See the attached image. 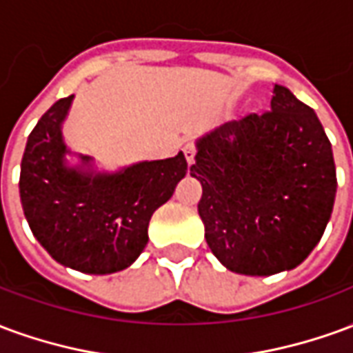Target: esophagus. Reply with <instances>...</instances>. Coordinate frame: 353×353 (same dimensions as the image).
I'll use <instances>...</instances> for the list:
<instances>
[{
  "instance_id": "34e87169",
  "label": "esophagus",
  "mask_w": 353,
  "mask_h": 353,
  "mask_svg": "<svg viewBox=\"0 0 353 353\" xmlns=\"http://www.w3.org/2000/svg\"><path fill=\"white\" fill-rule=\"evenodd\" d=\"M183 153H185V159H187V164L191 166L192 162H194V157H196V149H194V145H185L183 147Z\"/></svg>"
}]
</instances>
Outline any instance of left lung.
I'll use <instances>...</instances> for the list:
<instances>
[{
	"mask_svg": "<svg viewBox=\"0 0 353 353\" xmlns=\"http://www.w3.org/2000/svg\"><path fill=\"white\" fill-rule=\"evenodd\" d=\"M199 215L223 266L270 276L303 263L323 236L336 194L333 149L314 109L274 85L270 111L196 141Z\"/></svg>",
	"mask_w": 353,
	"mask_h": 353,
	"instance_id": "1",
	"label": "left lung"
}]
</instances>
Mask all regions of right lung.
Here are the masks:
<instances>
[{
  "label": "right lung",
  "instance_id": "right-lung-1",
  "mask_svg": "<svg viewBox=\"0 0 353 353\" xmlns=\"http://www.w3.org/2000/svg\"><path fill=\"white\" fill-rule=\"evenodd\" d=\"M73 96L58 100L28 136L20 164V202L37 242L60 265L113 274L138 259L157 208L187 174L185 154L94 172L90 157L68 166L62 123Z\"/></svg>",
  "mask_w": 353,
  "mask_h": 353
}]
</instances>
